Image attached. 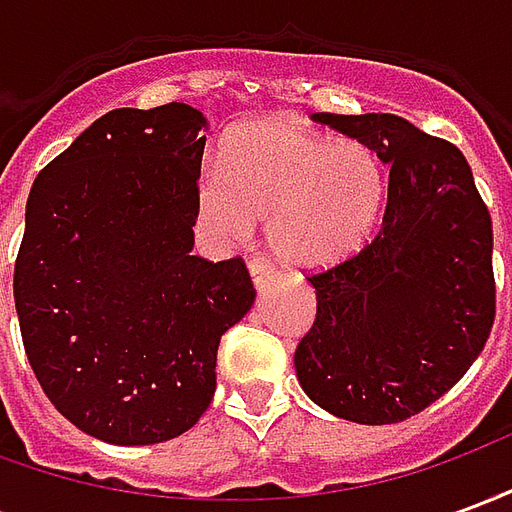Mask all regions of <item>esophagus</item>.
Segmentation results:
<instances>
[{"instance_id": "34e87169", "label": "esophagus", "mask_w": 512, "mask_h": 512, "mask_svg": "<svg viewBox=\"0 0 512 512\" xmlns=\"http://www.w3.org/2000/svg\"><path fill=\"white\" fill-rule=\"evenodd\" d=\"M271 274H274V266H271L268 260H260V257L249 260V277H252V282H255V288L266 285L268 279H271Z\"/></svg>"}]
</instances>
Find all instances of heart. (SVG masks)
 <instances>
[{
  "mask_svg": "<svg viewBox=\"0 0 512 512\" xmlns=\"http://www.w3.org/2000/svg\"><path fill=\"white\" fill-rule=\"evenodd\" d=\"M384 205V169L359 139H332L290 120H249L222 145L219 169L197 189L202 227L246 241L266 222L271 252L323 268L365 244Z\"/></svg>",
  "mask_w": 512,
  "mask_h": 512,
  "instance_id": "heart-1",
  "label": "heart"
}]
</instances>
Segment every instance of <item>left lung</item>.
I'll return each mask as SVG.
<instances>
[{
	"label": "left lung",
	"instance_id": "obj_1",
	"mask_svg": "<svg viewBox=\"0 0 512 512\" xmlns=\"http://www.w3.org/2000/svg\"><path fill=\"white\" fill-rule=\"evenodd\" d=\"M312 120L370 147L389 183L376 238L310 277L318 312L293 356L296 376L334 417L403 422L458 384L491 334V213L461 150L403 117Z\"/></svg>",
	"mask_w": 512,
	"mask_h": 512
}]
</instances>
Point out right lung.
<instances>
[{"label":"right lung","instance_id":"1","mask_svg":"<svg viewBox=\"0 0 512 512\" xmlns=\"http://www.w3.org/2000/svg\"><path fill=\"white\" fill-rule=\"evenodd\" d=\"M205 128L189 104L115 109L29 191L24 351L62 417L109 444L186 433L216 392L222 334L255 304L241 257L191 255Z\"/></svg>","mask_w":512,"mask_h":512}]
</instances>
